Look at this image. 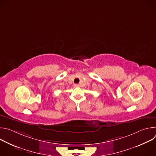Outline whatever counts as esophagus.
I'll return each instance as SVG.
<instances>
[{
	"mask_svg": "<svg viewBox=\"0 0 156 156\" xmlns=\"http://www.w3.org/2000/svg\"><path fill=\"white\" fill-rule=\"evenodd\" d=\"M74 86H75V87H79V84H74Z\"/></svg>",
	"mask_w": 156,
	"mask_h": 156,
	"instance_id": "esophagus-1",
	"label": "esophagus"
}]
</instances>
